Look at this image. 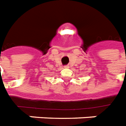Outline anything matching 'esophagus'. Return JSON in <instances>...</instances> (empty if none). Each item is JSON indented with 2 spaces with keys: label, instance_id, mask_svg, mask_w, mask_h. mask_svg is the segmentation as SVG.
Returning a JSON list of instances; mask_svg holds the SVG:
<instances>
[{
  "label": "esophagus",
  "instance_id": "obj_1",
  "mask_svg": "<svg viewBox=\"0 0 126 126\" xmlns=\"http://www.w3.org/2000/svg\"><path fill=\"white\" fill-rule=\"evenodd\" d=\"M65 68H68V66H65Z\"/></svg>",
  "mask_w": 126,
  "mask_h": 126
}]
</instances>
